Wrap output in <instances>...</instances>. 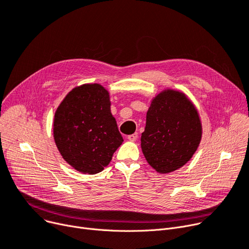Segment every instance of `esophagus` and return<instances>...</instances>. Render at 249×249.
<instances>
[{
    "mask_svg": "<svg viewBox=\"0 0 249 249\" xmlns=\"http://www.w3.org/2000/svg\"><path fill=\"white\" fill-rule=\"evenodd\" d=\"M138 138V134L137 133H134V134H131V135H128L127 136V139L129 141H136Z\"/></svg>",
    "mask_w": 249,
    "mask_h": 249,
    "instance_id": "1",
    "label": "esophagus"
}]
</instances>
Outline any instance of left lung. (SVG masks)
I'll use <instances>...</instances> for the list:
<instances>
[{"mask_svg":"<svg viewBox=\"0 0 249 249\" xmlns=\"http://www.w3.org/2000/svg\"><path fill=\"white\" fill-rule=\"evenodd\" d=\"M202 134L200 115L193 102L182 91L166 88L151 100L141 149L156 173L165 175L193 158Z\"/></svg>","mask_w":249,"mask_h":249,"instance_id":"1","label":"left lung"}]
</instances>
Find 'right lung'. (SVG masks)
<instances>
[{"label":"right lung","instance_id":"obj_1","mask_svg":"<svg viewBox=\"0 0 249 249\" xmlns=\"http://www.w3.org/2000/svg\"><path fill=\"white\" fill-rule=\"evenodd\" d=\"M53 138L62 159L75 171L101 173L123 142L109 91L100 84L73 88L55 111Z\"/></svg>","mask_w":249,"mask_h":249}]
</instances>
